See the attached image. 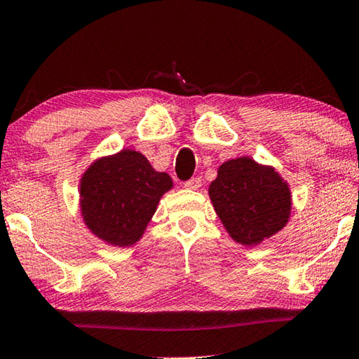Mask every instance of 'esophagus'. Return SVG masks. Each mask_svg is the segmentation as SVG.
<instances>
[{
    "mask_svg": "<svg viewBox=\"0 0 359 359\" xmlns=\"http://www.w3.org/2000/svg\"><path fill=\"white\" fill-rule=\"evenodd\" d=\"M184 187L187 190H198L201 187V179L200 177H191L190 180L184 182Z\"/></svg>",
    "mask_w": 359,
    "mask_h": 359,
    "instance_id": "obj_1",
    "label": "esophagus"
}]
</instances>
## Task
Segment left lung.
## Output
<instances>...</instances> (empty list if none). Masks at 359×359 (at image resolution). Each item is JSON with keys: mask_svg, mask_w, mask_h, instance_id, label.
Returning a JSON list of instances; mask_svg holds the SVG:
<instances>
[{"mask_svg": "<svg viewBox=\"0 0 359 359\" xmlns=\"http://www.w3.org/2000/svg\"><path fill=\"white\" fill-rule=\"evenodd\" d=\"M209 196L236 243L254 246L280 231L291 214V191L280 174L251 158L222 164Z\"/></svg>", "mask_w": 359, "mask_h": 359, "instance_id": "1", "label": "left lung"}]
</instances>
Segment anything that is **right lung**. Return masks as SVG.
<instances>
[{"mask_svg": "<svg viewBox=\"0 0 359 359\" xmlns=\"http://www.w3.org/2000/svg\"><path fill=\"white\" fill-rule=\"evenodd\" d=\"M172 189L166 172L151 168L142 153L121 150L100 158L81 177V214L88 229L113 246L137 243L164 193Z\"/></svg>", "mask_w": 359, "mask_h": 359, "instance_id": "add662e5", "label": "right lung"}]
</instances>
